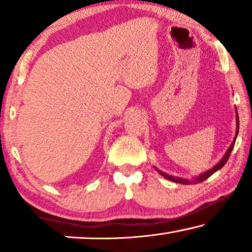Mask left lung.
<instances>
[{"label":"left lung","instance_id":"1","mask_svg":"<svg viewBox=\"0 0 252 252\" xmlns=\"http://www.w3.org/2000/svg\"><path fill=\"white\" fill-rule=\"evenodd\" d=\"M237 133H239V116H237V113H236V135H235V139H234V141H233V143L230 144V147L228 148V150H227V153L225 154V156H223L222 159L220 160L219 163L216 165V166H213V167L211 168V170H209V171L204 172V173L199 174L198 177L194 178V179H192V180H188V179H184V178L172 177V175L164 173V172H161L160 170H158V168H156V170H157L158 173H159L160 175H163L164 178H166L167 180L173 181V182H177V184H181V185H191V184H198V182H203L204 180H206V179H208V178L211 177V175H212L213 173H215V172L220 170V168H221V167L223 166V165H225V164L227 163V160H228V158H229V156H230V153H232V150H233L234 144H235V140H236Z\"/></svg>","mask_w":252,"mask_h":252}]
</instances>
